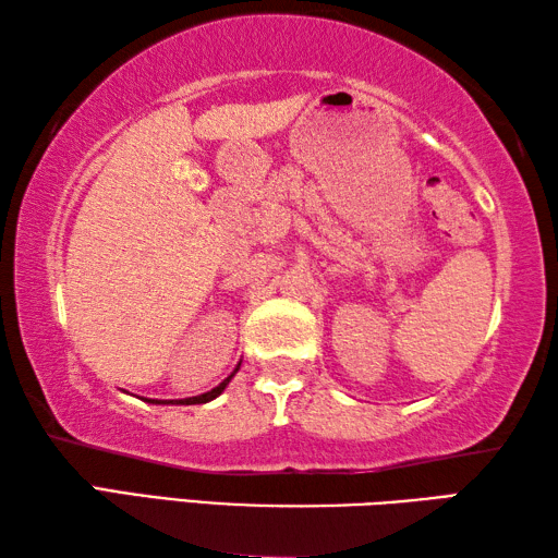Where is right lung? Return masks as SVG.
I'll return each instance as SVG.
<instances>
[{
  "mask_svg": "<svg viewBox=\"0 0 558 558\" xmlns=\"http://www.w3.org/2000/svg\"><path fill=\"white\" fill-rule=\"evenodd\" d=\"M241 366V364H239ZM239 366H235L233 369V374L231 376H226V379L219 384V386H214L211 391H206V393H199V396H192V399H179V401H157V399H145L147 403H177V405H192V403H209V401H214L216 396H221L223 393V389L226 386H229V381L233 379L235 376V372H239Z\"/></svg>",
  "mask_w": 558,
  "mask_h": 558,
  "instance_id": "1",
  "label": "right lung"
}]
</instances>
